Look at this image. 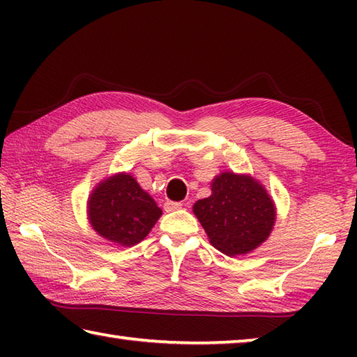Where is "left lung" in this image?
<instances>
[{
    "label": "left lung",
    "mask_w": 357,
    "mask_h": 357,
    "mask_svg": "<svg viewBox=\"0 0 357 357\" xmlns=\"http://www.w3.org/2000/svg\"><path fill=\"white\" fill-rule=\"evenodd\" d=\"M88 222L110 243L132 247L148 236L160 219L154 198L128 172L110 174L96 184L86 203Z\"/></svg>",
    "instance_id": "left-lung-1"
}]
</instances>
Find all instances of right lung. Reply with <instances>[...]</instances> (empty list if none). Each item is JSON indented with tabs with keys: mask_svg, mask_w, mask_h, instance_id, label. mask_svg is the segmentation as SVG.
Wrapping results in <instances>:
<instances>
[{
	"mask_svg": "<svg viewBox=\"0 0 357 357\" xmlns=\"http://www.w3.org/2000/svg\"><path fill=\"white\" fill-rule=\"evenodd\" d=\"M211 245L228 257L244 255L261 245L275 225V204L266 187L250 174L222 172L211 195L193 204Z\"/></svg>",
	"mask_w": 357,
	"mask_h": 357,
	"instance_id": "right-lung-1",
	"label": "right lung"
}]
</instances>
